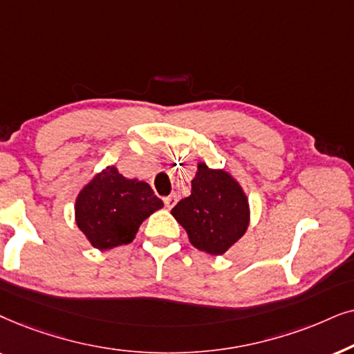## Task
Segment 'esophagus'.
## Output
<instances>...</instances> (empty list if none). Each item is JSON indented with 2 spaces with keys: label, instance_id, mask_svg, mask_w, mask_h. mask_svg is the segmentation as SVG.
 <instances>
[{
  "label": "esophagus",
  "instance_id": "obj_1",
  "mask_svg": "<svg viewBox=\"0 0 354 354\" xmlns=\"http://www.w3.org/2000/svg\"><path fill=\"white\" fill-rule=\"evenodd\" d=\"M163 202H165V207H167V209H173L174 204L178 202V196L176 194H169V196L165 197Z\"/></svg>",
  "mask_w": 354,
  "mask_h": 354
}]
</instances>
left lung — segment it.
Returning <instances> with one entry per match:
<instances>
[{
  "instance_id": "1",
  "label": "left lung",
  "mask_w": 354,
  "mask_h": 354,
  "mask_svg": "<svg viewBox=\"0 0 354 354\" xmlns=\"http://www.w3.org/2000/svg\"><path fill=\"white\" fill-rule=\"evenodd\" d=\"M191 196L173 207L171 215L199 251L221 256L246 233L249 202L239 183L225 169L197 165Z\"/></svg>"
}]
</instances>
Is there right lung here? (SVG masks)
Listing matches in <instances>:
<instances>
[{
  "label": "right lung",
  "mask_w": 354,
  "mask_h": 354,
  "mask_svg": "<svg viewBox=\"0 0 354 354\" xmlns=\"http://www.w3.org/2000/svg\"><path fill=\"white\" fill-rule=\"evenodd\" d=\"M162 207L147 183L106 167L79 192L75 223L93 248L106 251L133 241L140 223Z\"/></svg>",
  "instance_id": "right-lung-1"
}]
</instances>
